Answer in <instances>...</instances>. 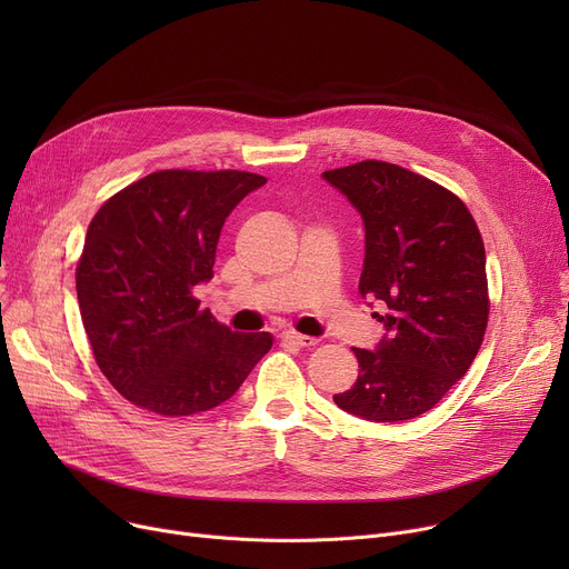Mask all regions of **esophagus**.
<instances>
[{
    "label": "esophagus",
    "mask_w": 569,
    "mask_h": 569,
    "mask_svg": "<svg viewBox=\"0 0 569 569\" xmlns=\"http://www.w3.org/2000/svg\"><path fill=\"white\" fill-rule=\"evenodd\" d=\"M281 339H283L286 343H290V346H297V348H311V346L318 343V339H313V337H305V335H300V332H290V330L283 332Z\"/></svg>",
    "instance_id": "esophagus-1"
}]
</instances>
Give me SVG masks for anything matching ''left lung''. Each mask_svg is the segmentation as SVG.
Segmentation results:
<instances>
[{
	"label": "left lung",
	"instance_id": "left-lung-1",
	"mask_svg": "<svg viewBox=\"0 0 569 569\" xmlns=\"http://www.w3.org/2000/svg\"><path fill=\"white\" fill-rule=\"evenodd\" d=\"M365 221L360 295L387 307L360 376L335 403L371 422L431 410L470 369L489 320L487 253L468 207L431 179L385 161L322 172Z\"/></svg>",
	"mask_w": 569,
	"mask_h": 569
}]
</instances>
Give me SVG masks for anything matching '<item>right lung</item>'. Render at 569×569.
Listing matches in <instances>:
<instances>
[{
    "instance_id": "1",
    "label": "right lung",
    "mask_w": 569,
    "mask_h": 569,
    "mask_svg": "<svg viewBox=\"0 0 569 569\" xmlns=\"http://www.w3.org/2000/svg\"><path fill=\"white\" fill-rule=\"evenodd\" d=\"M267 179L242 170H159L101 204L87 228L76 290L94 360L133 406L163 417L228 401L272 335H237L200 309L221 228Z\"/></svg>"
}]
</instances>
